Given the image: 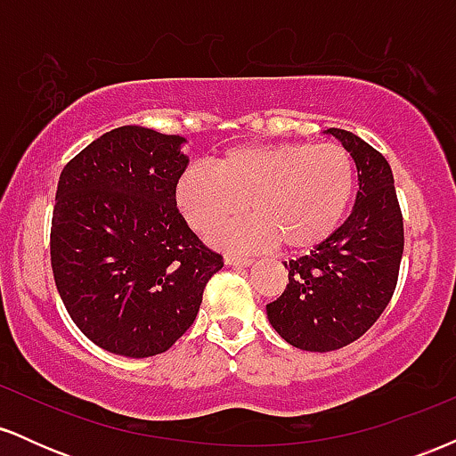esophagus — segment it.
I'll return each instance as SVG.
<instances>
[{
  "mask_svg": "<svg viewBox=\"0 0 456 456\" xmlns=\"http://www.w3.org/2000/svg\"><path fill=\"white\" fill-rule=\"evenodd\" d=\"M224 264L238 265V268H246V265L253 264V259H250V257H238V255H224Z\"/></svg>",
  "mask_w": 456,
  "mask_h": 456,
  "instance_id": "1",
  "label": "esophagus"
}]
</instances>
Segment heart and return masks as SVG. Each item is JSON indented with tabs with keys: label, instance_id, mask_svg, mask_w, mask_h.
Returning a JSON list of instances; mask_svg holds the SVG:
<instances>
[{
	"label": "heart",
	"instance_id": "heart-1",
	"mask_svg": "<svg viewBox=\"0 0 456 456\" xmlns=\"http://www.w3.org/2000/svg\"><path fill=\"white\" fill-rule=\"evenodd\" d=\"M355 191L354 159L338 143H255L227 150L214 165H192L175 184V206L203 235L244 216L253 221L221 233L232 248L279 242L287 253L315 248L338 229Z\"/></svg>",
	"mask_w": 456,
	"mask_h": 456
}]
</instances>
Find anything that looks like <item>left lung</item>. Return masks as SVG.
Returning <instances> with one entry per match:
<instances>
[{
	"label": "left lung",
	"instance_id": "8db88e82",
	"mask_svg": "<svg viewBox=\"0 0 456 456\" xmlns=\"http://www.w3.org/2000/svg\"><path fill=\"white\" fill-rule=\"evenodd\" d=\"M358 169L354 210L323 244L285 261L289 282L265 305L272 328L305 352H334L378 322L395 294L403 216L388 160L354 133L328 128Z\"/></svg>",
	"mask_w": 456,
	"mask_h": 456
}]
</instances>
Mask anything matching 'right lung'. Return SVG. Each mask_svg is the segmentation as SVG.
Masks as SVG:
<instances>
[{
	"label": "right lung",
	"mask_w": 456,
	"mask_h": 456,
	"mask_svg": "<svg viewBox=\"0 0 456 456\" xmlns=\"http://www.w3.org/2000/svg\"><path fill=\"white\" fill-rule=\"evenodd\" d=\"M184 143L143 126L115 128L60 175L51 221L57 291L77 328L111 354L167 352L223 268L175 206Z\"/></svg>",
	"instance_id": "obj_1"
}]
</instances>
